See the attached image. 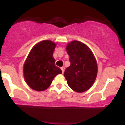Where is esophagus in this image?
<instances>
[{"label": "esophagus", "instance_id": "34e87169", "mask_svg": "<svg viewBox=\"0 0 125 125\" xmlns=\"http://www.w3.org/2000/svg\"><path fill=\"white\" fill-rule=\"evenodd\" d=\"M61 71H62V73H63L64 71V69H65L64 67H61Z\"/></svg>", "mask_w": 125, "mask_h": 125}]
</instances>
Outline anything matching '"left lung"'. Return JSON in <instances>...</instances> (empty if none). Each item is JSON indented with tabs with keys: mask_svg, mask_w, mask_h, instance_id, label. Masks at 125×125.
Masks as SVG:
<instances>
[{
	"mask_svg": "<svg viewBox=\"0 0 125 125\" xmlns=\"http://www.w3.org/2000/svg\"><path fill=\"white\" fill-rule=\"evenodd\" d=\"M66 51L71 62L64 74L68 84L74 91L84 92L92 86L96 78V60L91 49L78 41L68 43Z\"/></svg>",
	"mask_w": 125,
	"mask_h": 125,
	"instance_id": "left-lung-1",
	"label": "left lung"
}]
</instances>
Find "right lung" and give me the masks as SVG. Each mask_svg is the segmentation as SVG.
Wrapping results in <instances>:
<instances>
[{
    "instance_id": "right-lung-1",
    "label": "right lung",
    "mask_w": 125,
    "mask_h": 125,
    "mask_svg": "<svg viewBox=\"0 0 125 125\" xmlns=\"http://www.w3.org/2000/svg\"><path fill=\"white\" fill-rule=\"evenodd\" d=\"M56 44L45 40L32 47L24 65V77L29 86L37 91H44L56 75L62 73L55 65L53 52Z\"/></svg>"
}]
</instances>
